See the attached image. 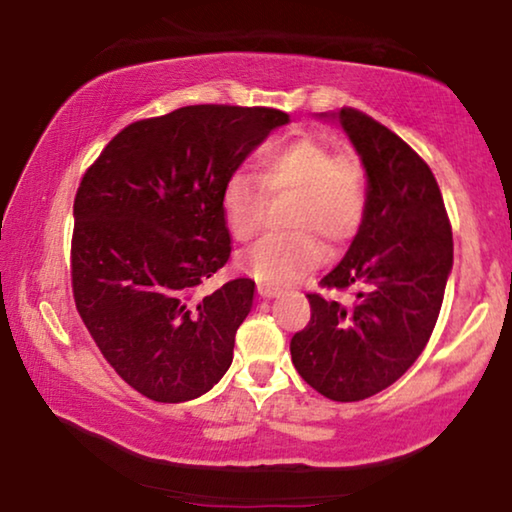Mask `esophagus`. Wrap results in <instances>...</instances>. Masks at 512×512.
Returning a JSON list of instances; mask_svg holds the SVG:
<instances>
[{
    "mask_svg": "<svg viewBox=\"0 0 512 512\" xmlns=\"http://www.w3.org/2000/svg\"><path fill=\"white\" fill-rule=\"evenodd\" d=\"M278 287H273V285H264V283H259L257 285V294L262 299H271V297H278Z\"/></svg>",
    "mask_w": 512,
    "mask_h": 512,
    "instance_id": "1",
    "label": "esophagus"
}]
</instances>
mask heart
I'll list each match as a JSON object with an SVG mask.
<instances>
[{
	"instance_id": "obj_1",
	"label": "heart",
	"mask_w": 512,
	"mask_h": 512,
	"mask_svg": "<svg viewBox=\"0 0 512 512\" xmlns=\"http://www.w3.org/2000/svg\"><path fill=\"white\" fill-rule=\"evenodd\" d=\"M257 176L236 169L222 187V213L234 239L248 241L259 232L266 213V194L292 197L285 206L287 232L259 239L241 255V269L269 285L297 283L318 269L325 246L345 243L364 225L369 197L364 176L348 157L311 136L269 143L259 150Z\"/></svg>"
}]
</instances>
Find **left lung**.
I'll list each match as a JSON object with an SVG mask.
<instances>
[{
  "mask_svg": "<svg viewBox=\"0 0 512 512\" xmlns=\"http://www.w3.org/2000/svg\"><path fill=\"white\" fill-rule=\"evenodd\" d=\"M338 122L369 178L364 225L327 290H355L350 306L306 294L311 322L290 341L299 376L331 401H362L406 373L441 313L452 271V227L427 162L371 115L343 106Z\"/></svg>",
  "mask_w": 512,
  "mask_h": 512,
  "instance_id": "left-lung-1",
  "label": "left lung"
}]
</instances>
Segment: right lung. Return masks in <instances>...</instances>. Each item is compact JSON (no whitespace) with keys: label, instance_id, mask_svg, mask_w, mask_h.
<instances>
[{"label":"right lung","instance_id":"1","mask_svg":"<svg viewBox=\"0 0 512 512\" xmlns=\"http://www.w3.org/2000/svg\"><path fill=\"white\" fill-rule=\"evenodd\" d=\"M285 122L264 106H183L127 125L85 171L71 236L76 311L143 397L197 399L232 364L255 283L199 287L232 255L227 176Z\"/></svg>","mask_w":512,"mask_h":512}]
</instances>
